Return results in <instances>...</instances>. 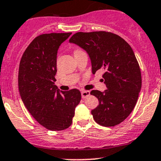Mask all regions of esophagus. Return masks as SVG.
Wrapping results in <instances>:
<instances>
[{
  "mask_svg": "<svg viewBox=\"0 0 161 161\" xmlns=\"http://www.w3.org/2000/svg\"><path fill=\"white\" fill-rule=\"evenodd\" d=\"M81 95H82V98H86V97L89 96L90 92L89 91H82L81 92Z\"/></svg>",
  "mask_w": 161,
  "mask_h": 161,
  "instance_id": "esophagus-1",
  "label": "esophagus"
}]
</instances>
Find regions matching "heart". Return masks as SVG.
<instances>
[{
	"mask_svg": "<svg viewBox=\"0 0 161 161\" xmlns=\"http://www.w3.org/2000/svg\"><path fill=\"white\" fill-rule=\"evenodd\" d=\"M76 51H78V50H76Z\"/></svg>",
	"mask_w": 161,
	"mask_h": 161,
	"instance_id": "heart-1",
	"label": "heart"
}]
</instances>
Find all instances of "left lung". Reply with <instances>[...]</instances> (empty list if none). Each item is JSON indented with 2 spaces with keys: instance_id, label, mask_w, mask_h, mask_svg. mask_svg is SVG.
I'll return each instance as SVG.
<instances>
[{
  "instance_id": "left-lung-1",
  "label": "left lung",
  "mask_w": 161,
  "mask_h": 161,
  "mask_svg": "<svg viewBox=\"0 0 161 161\" xmlns=\"http://www.w3.org/2000/svg\"><path fill=\"white\" fill-rule=\"evenodd\" d=\"M69 43L87 52L93 74L105 71L102 77L107 89L90 92L98 99L91 112L95 122L105 127L122 122L133 111L141 89L140 66L133 49L121 36L105 31L79 32Z\"/></svg>"
}]
</instances>
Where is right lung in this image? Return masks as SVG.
Listing matches in <instances>:
<instances>
[{
    "label": "right lung",
    "mask_w": 161,
    "mask_h": 161,
    "mask_svg": "<svg viewBox=\"0 0 161 161\" xmlns=\"http://www.w3.org/2000/svg\"><path fill=\"white\" fill-rule=\"evenodd\" d=\"M71 34L40 35L30 43L20 59L18 88L21 99L35 120L48 130L68 128L81 100L78 89L59 91L54 84L58 49Z\"/></svg>",
    "instance_id": "1"
}]
</instances>
